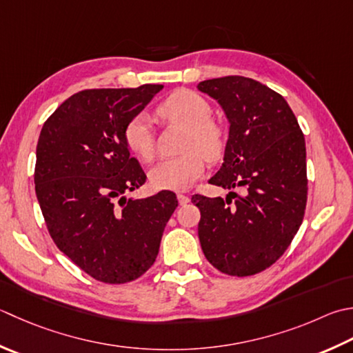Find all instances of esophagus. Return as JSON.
<instances>
[{
  "label": "esophagus",
  "instance_id": "1",
  "mask_svg": "<svg viewBox=\"0 0 353 353\" xmlns=\"http://www.w3.org/2000/svg\"><path fill=\"white\" fill-rule=\"evenodd\" d=\"M177 200H179V203H181V205L190 203V197L185 196V194H177Z\"/></svg>",
  "mask_w": 353,
  "mask_h": 353
}]
</instances>
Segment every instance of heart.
Segmentation results:
<instances>
[{
	"label": "heart",
	"mask_w": 353,
	"mask_h": 353,
	"mask_svg": "<svg viewBox=\"0 0 353 353\" xmlns=\"http://www.w3.org/2000/svg\"><path fill=\"white\" fill-rule=\"evenodd\" d=\"M159 116L185 127L183 150L186 153L159 161L148 172L150 183L156 190H188L205 171V159H217L223 151V133L212 119V108L203 96L191 90H177L157 110ZM125 143L142 161L154 156V131L147 113L134 116L125 127Z\"/></svg>",
	"instance_id": "b5f03b06"
}]
</instances>
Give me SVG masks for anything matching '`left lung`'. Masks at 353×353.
<instances>
[{"label": "left lung", "mask_w": 353, "mask_h": 353, "mask_svg": "<svg viewBox=\"0 0 353 353\" xmlns=\"http://www.w3.org/2000/svg\"><path fill=\"white\" fill-rule=\"evenodd\" d=\"M230 122L223 163L210 183L225 199L192 196L199 240L210 263L248 277L277 261L303 222L307 199L306 143L281 94L245 76L202 81Z\"/></svg>", "instance_id": "8db88e82"}]
</instances>
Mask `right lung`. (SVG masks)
<instances>
[{"label": "right lung", "mask_w": 353, "mask_h": 353, "mask_svg": "<svg viewBox=\"0 0 353 353\" xmlns=\"http://www.w3.org/2000/svg\"><path fill=\"white\" fill-rule=\"evenodd\" d=\"M163 85L82 90L54 110L37 145L34 191L59 250L93 279L121 285L157 257L176 194L128 197L145 182L127 123Z\"/></svg>", "instance_id": "1"}]
</instances>
